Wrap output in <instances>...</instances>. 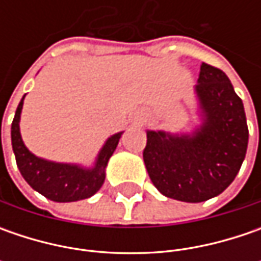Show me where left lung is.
<instances>
[{"label": "left lung", "mask_w": 261, "mask_h": 261, "mask_svg": "<svg viewBox=\"0 0 261 261\" xmlns=\"http://www.w3.org/2000/svg\"><path fill=\"white\" fill-rule=\"evenodd\" d=\"M203 123L192 135L146 132L144 163L167 197L199 203L221 195L246 158L248 127L241 98L224 71L202 62L195 87Z\"/></svg>", "instance_id": "obj_1"}]
</instances>
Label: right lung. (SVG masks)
I'll use <instances>...</instances> for the list:
<instances>
[{"label":"right lung","instance_id":"obj_1","mask_svg":"<svg viewBox=\"0 0 261 261\" xmlns=\"http://www.w3.org/2000/svg\"><path fill=\"white\" fill-rule=\"evenodd\" d=\"M23 100L18 103L15 116L11 123V144L15 155V163L25 181L36 192L54 202H75L83 200L98 192L105 183V170L109 158L113 155L122 132L110 136L106 141L97 156L93 168H83L74 164H61L46 161L32 154L20 135V113L23 109Z\"/></svg>","mask_w":261,"mask_h":261}]
</instances>
